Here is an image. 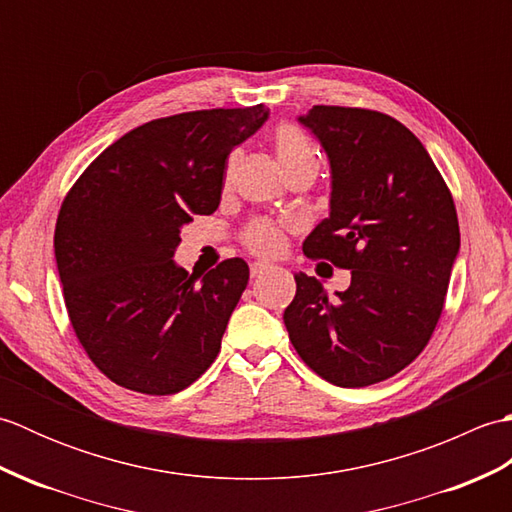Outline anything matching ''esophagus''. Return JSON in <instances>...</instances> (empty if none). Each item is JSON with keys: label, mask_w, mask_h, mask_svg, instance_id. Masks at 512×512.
I'll return each instance as SVG.
<instances>
[{"label": "esophagus", "mask_w": 512, "mask_h": 512, "mask_svg": "<svg viewBox=\"0 0 512 512\" xmlns=\"http://www.w3.org/2000/svg\"><path fill=\"white\" fill-rule=\"evenodd\" d=\"M273 268L275 266L268 264V262H253V264H250V275L259 277V275H264V273H268V270H273Z\"/></svg>", "instance_id": "esophagus-1"}]
</instances>
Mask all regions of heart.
Segmentation results:
<instances>
[{"label": "heart", "instance_id": "obj_1", "mask_svg": "<svg viewBox=\"0 0 512 512\" xmlns=\"http://www.w3.org/2000/svg\"><path fill=\"white\" fill-rule=\"evenodd\" d=\"M275 154L284 171L301 165V162L317 160L310 140L297 127L281 125L275 132ZM286 224L257 220L244 231V244L259 255H279L286 246Z\"/></svg>", "mask_w": 512, "mask_h": 512}]
</instances>
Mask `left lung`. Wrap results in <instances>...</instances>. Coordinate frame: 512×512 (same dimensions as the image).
<instances>
[{
	"label": "left lung",
	"mask_w": 512,
	"mask_h": 512,
	"mask_svg": "<svg viewBox=\"0 0 512 512\" xmlns=\"http://www.w3.org/2000/svg\"><path fill=\"white\" fill-rule=\"evenodd\" d=\"M297 121L330 162V215L303 242L308 257L352 270L328 297L295 275L284 323L299 356L339 387H367L405 369L442 314L460 226L451 193L420 140L387 114L314 105Z\"/></svg>",
	"instance_id": "left-lung-1"
}]
</instances>
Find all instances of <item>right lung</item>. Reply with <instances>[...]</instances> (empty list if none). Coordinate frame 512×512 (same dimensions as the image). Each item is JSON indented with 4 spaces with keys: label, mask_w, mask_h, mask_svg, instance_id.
<instances>
[{
    "label": "right lung",
    "mask_w": 512,
    "mask_h": 512,
    "mask_svg": "<svg viewBox=\"0 0 512 512\" xmlns=\"http://www.w3.org/2000/svg\"><path fill=\"white\" fill-rule=\"evenodd\" d=\"M266 121L264 105L158 118L107 147L65 195L54 228L65 308L116 385L178 394L215 361L248 264L189 275L173 255L182 226L220 204L226 158Z\"/></svg>",
    "instance_id": "right-lung-1"
}]
</instances>
